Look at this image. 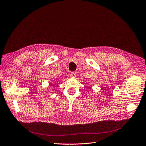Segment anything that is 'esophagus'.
<instances>
[{"mask_svg":"<svg viewBox=\"0 0 146 146\" xmlns=\"http://www.w3.org/2000/svg\"><path fill=\"white\" fill-rule=\"evenodd\" d=\"M70 76L72 78H75L76 76V72H72L70 73Z\"/></svg>","mask_w":146,"mask_h":146,"instance_id":"esophagus-1","label":"esophagus"}]
</instances>
